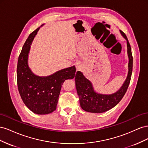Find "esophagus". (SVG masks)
<instances>
[{"mask_svg":"<svg viewBox=\"0 0 148 148\" xmlns=\"http://www.w3.org/2000/svg\"><path fill=\"white\" fill-rule=\"evenodd\" d=\"M76 69H77V70H81V69H82V65L81 64L78 63L76 65Z\"/></svg>","mask_w":148,"mask_h":148,"instance_id":"34e87169","label":"esophagus"}]
</instances>
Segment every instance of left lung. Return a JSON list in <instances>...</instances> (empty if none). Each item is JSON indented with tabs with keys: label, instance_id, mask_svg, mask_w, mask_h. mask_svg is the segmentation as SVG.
<instances>
[{
	"label": "left lung",
	"instance_id": "8db88e82",
	"mask_svg": "<svg viewBox=\"0 0 148 148\" xmlns=\"http://www.w3.org/2000/svg\"><path fill=\"white\" fill-rule=\"evenodd\" d=\"M120 33L127 41L128 57V70L127 78L117 91L107 95L96 92L92 83L84 77L82 72L78 71L75 78V86L79 99L80 106L85 111L96 114L105 112L117 105L122 99L127 90L132 73L133 57L132 49L126 35L121 30H120Z\"/></svg>",
	"mask_w": 148,
	"mask_h": 148
}]
</instances>
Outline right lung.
Listing matches in <instances>:
<instances>
[{"label": "right lung", "mask_w": 148, "mask_h": 148, "mask_svg": "<svg viewBox=\"0 0 148 148\" xmlns=\"http://www.w3.org/2000/svg\"><path fill=\"white\" fill-rule=\"evenodd\" d=\"M31 33L22 48L17 64V84L24 104L34 114L46 115L56 110L61 88L66 79L75 77V65L53 74L41 77L34 74L28 65V57L34 38L40 28Z\"/></svg>", "instance_id": "right-lung-1"}]
</instances>
